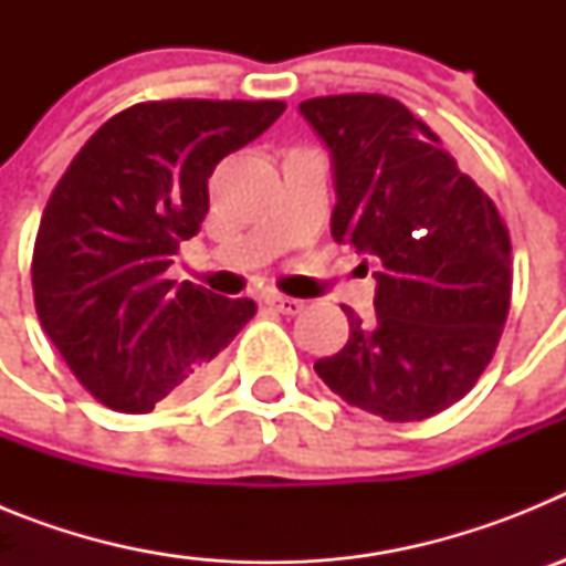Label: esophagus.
Masks as SVG:
<instances>
[{"label": "esophagus", "mask_w": 566, "mask_h": 566, "mask_svg": "<svg viewBox=\"0 0 566 566\" xmlns=\"http://www.w3.org/2000/svg\"><path fill=\"white\" fill-rule=\"evenodd\" d=\"M263 303H266L269 308H274V312H280V314H300V312H303V306H306L303 300L286 297V294H280V292L263 294Z\"/></svg>", "instance_id": "34e87169"}]
</instances>
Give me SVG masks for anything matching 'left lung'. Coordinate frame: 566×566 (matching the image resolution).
I'll list each match as a JSON object with an SVG mask.
<instances>
[{
	"mask_svg": "<svg viewBox=\"0 0 566 566\" xmlns=\"http://www.w3.org/2000/svg\"><path fill=\"white\" fill-rule=\"evenodd\" d=\"M334 158L332 234L379 263L374 323L348 306V343L314 363L339 399L385 422H419L479 382L513 294L502 212L437 133L379 93L300 104Z\"/></svg>",
	"mask_w": 566,
	"mask_h": 566,
	"instance_id": "obj_1",
	"label": "left lung"
}]
</instances>
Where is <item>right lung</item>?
<instances>
[{"label": "right lung", "mask_w": 566, "mask_h": 566, "mask_svg": "<svg viewBox=\"0 0 566 566\" xmlns=\"http://www.w3.org/2000/svg\"><path fill=\"white\" fill-rule=\"evenodd\" d=\"M283 102L167 98L115 113L70 161L42 212L30 280L39 323L102 405L147 413L195 391L254 317L167 269L201 232L214 164L247 147Z\"/></svg>", "instance_id": "obj_1"}]
</instances>
